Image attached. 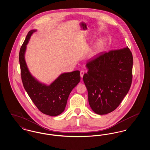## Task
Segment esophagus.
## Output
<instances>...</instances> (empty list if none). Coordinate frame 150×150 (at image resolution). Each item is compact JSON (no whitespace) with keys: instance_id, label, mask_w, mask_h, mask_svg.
<instances>
[{"instance_id":"obj_1","label":"esophagus","mask_w":150,"mask_h":150,"mask_svg":"<svg viewBox=\"0 0 150 150\" xmlns=\"http://www.w3.org/2000/svg\"><path fill=\"white\" fill-rule=\"evenodd\" d=\"M80 76H81V78H82L83 77L84 74V71H81L80 72Z\"/></svg>"}]
</instances>
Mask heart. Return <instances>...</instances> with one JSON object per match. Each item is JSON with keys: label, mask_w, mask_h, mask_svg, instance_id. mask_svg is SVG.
Masks as SVG:
<instances>
[{"label": "heart", "mask_w": 150, "mask_h": 150, "mask_svg": "<svg viewBox=\"0 0 150 150\" xmlns=\"http://www.w3.org/2000/svg\"><path fill=\"white\" fill-rule=\"evenodd\" d=\"M105 45V41L103 40H99L97 43L95 44L93 50L91 52V56L94 57L96 56L98 52H100V50L103 49Z\"/></svg>", "instance_id": "b5f03b06"}]
</instances>
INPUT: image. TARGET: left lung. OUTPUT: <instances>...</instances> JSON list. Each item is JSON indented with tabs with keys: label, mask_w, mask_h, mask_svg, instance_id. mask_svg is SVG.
Segmentation results:
<instances>
[{
	"label": "left lung",
	"mask_w": 150,
	"mask_h": 150,
	"mask_svg": "<svg viewBox=\"0 0 150 150\" xmlns=\"http://www.w3.org/2000/svg\"><path fill=\"white\" fill-rule=\"evenodd\" d=\"M83 76L88 101L98 115L110 113L128 93L132 81L133 56L128 47L111 50L86 64Z\"/></svg>",
	"instance_id": "obj_1"
}]
</instances>
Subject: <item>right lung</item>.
<instances>
[{
  "instance_id": "1",
  "label": "right lung",
  "mask_w": 150,
  "mask_h": 150,
  "mask_svg": "<svg viewBox=\"0 0 150 150\" xmlns=\"http://www.w3.org/2000/svg\"><path fill=\"white\" fill-rule=\"evenodd\" d=\"M36 31H29L20 50L22 81L25 91L39 110L44 114L56 116L64 111L70 94L80 81V71L61 74L49 86L35 78L29 71L25 54L30 37Z\"/></svg>"
}]
</instances>
